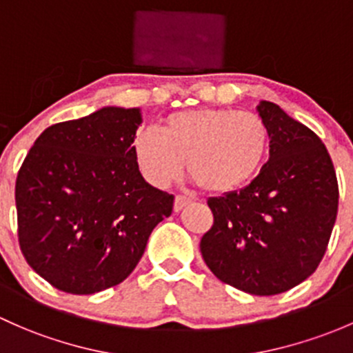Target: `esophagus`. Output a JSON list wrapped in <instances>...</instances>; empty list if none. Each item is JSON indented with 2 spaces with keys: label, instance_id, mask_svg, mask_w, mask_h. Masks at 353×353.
I'll return each instance as SVG.
<instances>
[{
  "label": "esophagus",
  "instance_id": "esophagus-1",
  "mask_svg": "<svg viewBox=\"0 0 353 353\" xmlns=\"http://www.w3.org/2000/svg\"><path fill=\"white\" fill-rule=\"evenodd\" d=\"M189 203H191V199L184 198V196H176V199H174V211H176V213H179V211L183 210L184 206H188Z\"/></svg>",
  "mask_w": 353,
  "mask_h": 353
}]
</instances>
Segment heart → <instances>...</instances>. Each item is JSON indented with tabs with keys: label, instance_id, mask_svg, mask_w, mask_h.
Returning a JSON list of instances; mask_svg holds the SVG:
<instances>
[{
	"label": "heart",
	"instance_id": "obj_1",
	"mask_svg": "<svg viewBox=\"0 0 353 353\" xmlns=\"http://www.w3.org/2000/svg\"><path fill=\"white\" fill-rule=\"evenodd\" d=\"M269 148V130L259 114L228 108H192L167 117L162 133L142 130L133 140L140 172L155 188L188 172L211 194L243 188L259 172Z\"/></svg>",
	"mask_w": 353,
	"mask_h": 353
}]
</instances>
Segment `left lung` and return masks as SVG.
<instances>
[{
  "mask_svg": "<svg viewBox=\"0 0 353 353\" xmlns=\"http://www.w3.org/2000/svg\"><path fill=\"white\" fill-rule=\"evenodd\" d=\"M257 110L269 130V161L248 186L208 199L213 226L199 248L225 284L274 296L320 265L339 211V183L313 130L270 101Z\"/></svg>",
  "mask_w": 353,
  "mask_h": 353,
  "instance_id": "obj_1",
  "label": "left lung"
}]
</instances>
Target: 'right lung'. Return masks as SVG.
<instances>
[{
  "label": "right lung",
  "instance_id": "obj_1",
  "mask_svg": "<svg viewBox=\"0 0 353 353\" xmlns=\"http://www.w3.org/2000/svg\"><path fill=\"white\" fill-rule=\"evenodd\" d=\"M140 110L106 106L46 128L18 170V242L54 288L94 294L123 283L174 196L145 183L133 154Z\"/></svg>",
  "mask_w": 353,
  "mask_h": 353
}]
</instances>
